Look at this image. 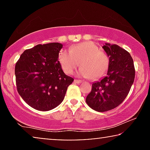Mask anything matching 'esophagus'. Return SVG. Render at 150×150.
I'll list each match as a JSON object with an SVG mask.
<instances>
[{"instance_id":"34e87169","label":"esophagus","mask_w":150,"mask_h":150,"mask_svg":"<svg viewBox=\"0 0 150 150\" xmlns=\"http://www.w3.org/2000/svg\"><path fill=\"white\" fill-rule=\"evenodd\" d=\"M74 83H78V84H79V83H83V81H80V80L75 79V80H74Z\"/></svg>"}]
</instances>
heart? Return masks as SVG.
<instances>
[{
    "instance_id": "obj_1",
    "label": "heart",
    "mask_w": 150,
    "mask_h": 150,
    "mask_svg": "<svg viewBox=\"0 0 150 150\" xmlns=\"http://www.w3.org/2000/svg\"><path fill=\"white\" fill-rule=\"evenodd\" d=\"M59 61L63 71L68 74L73 72L79 62L81 67L76 71V75L94 80L107 73L110 63L107 54L91 42L73 45L69 47V50H61Z\"/></svg>"
}]
</instances>
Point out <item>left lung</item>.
<instances>
[{"mask_svg":"<svg viewBox=\"0 0 150 150\" xmlns=\"http://www.w3.org/2000/svg\"><path fill=\"white\" fill-rule=\"evenodd\" d=\"M109 58L106 76L92 84L86 102L98 112L108 111L125 100L134 83L135 70L132 57L117 45L106 43L102 46Z\"/></svg>","mask_w":150,"mask_h":150,"instance_id":"1","label":"left lung"}]
</instances>
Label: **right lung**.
I'll return each mask as SVG.
<instances>
[{
	"label": "right lung",
	"instance_id": "add662e5",
	"mask_svg": "<svg viewBox=\"0 0 150 150\" xmlns=\"http://www.w3.org/2000/svg\"><path fill=\"white\" fill-rule=\"evenodd\" d=\"M62 48L61 43L38 44L24 51L16 63L18 92L35 109L48 111L58 106L74 81L58 61Z\"/></svg>",
	"mask_w": 150,
	"mask_h": 150
}]
</instances>
